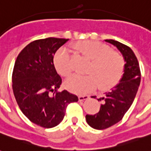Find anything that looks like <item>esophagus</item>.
I'll return each mask as SVG.
<instances>
[{
	"label": "esophagus",
	"mask_w": 151,
	"mask_h": 151,
	"mask_svg": "<svg viewBox=\"0 0 151 151\" xmlns=\"http://www.w3.org/2000/svg\"><path fill=\"white\" fill-rule=\"evenodd\" d=\"M89 99V95H79L78 99L79 101H84Z\"/></svg>",
	"instance_id": "obj_1"
}]
</instances>
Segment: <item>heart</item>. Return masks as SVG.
I'll return each mask as SVG.
<instances>
[{
    "label": "heart",
    "instance_id": "obj_1",
    "mask_svg": "<svg viewBox=\"0 0 151 151\" xmlns=\"http://www.w3.org/2000/svg\"><path fill=\"white\" fill-rule=\"evenodd\" d=\"M74 52L91 60L87 75H73L66 80L65 86L76 94H86L95 90L97 86L102 91H107L117 86L123 78L125 61L122 54L111 50L110 47L99 41L85 40L73 46ZM54 65L57 72L68 77L73 71L70 54L60 49L54 57Z\"/></svg>",
    "mask_w": 151,
    "mask_h": 151
}]
</instances>
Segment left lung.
<instances>
[{"label": "left lung", "instance_id": "obj_1", "mask_svg": "<svg viewBox=\"0 0 151 151\" xmlns=\"http://www.w3.org/2000/svg\"><path fill=\"white\" fill-rule=\"evenodd\" d=\"M120 51L125 61V69L121 81L111 91L105 93L102 98L101 107L98 113L86 115L89 125L95 129H105L118 123L129 110L135 99L141 82L139 64L129 47L113 40H106Z\"/></svg>", "mask_w": 151, "mask_h": 151}]
</instances>
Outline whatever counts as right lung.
<instances>
[{
    "label": "right lung",
    "instance_id": "add662e5",
    "mask_svg": "<svg viewBox=\"0 0 151 151\" xmlns=\"http://www.w3.org/2000/svg\"><path fill=\"white\" fill-rule=\"evenodd\" d=\"M68 40L53 37L35 40L22 50L15 61L12 86L16 101L31 122L43 128L58 125L68 104L78 101L77 95L57 91L62 79L53 57Z\"/></svg>",
    "mask_w": 151,
    "mask_h": 151
}]
</instances>
